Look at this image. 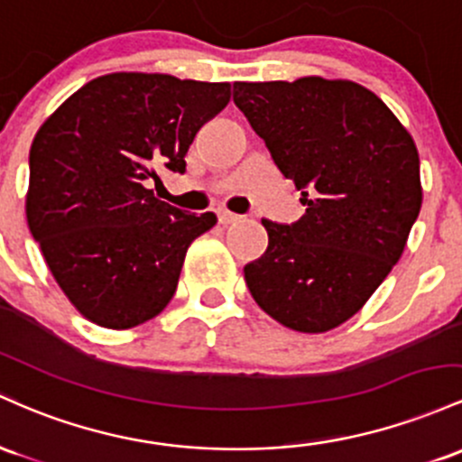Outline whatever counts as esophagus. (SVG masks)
Wrapping results in <instances>:
<instances>
[{
    "instance_id": "1",
    "label": "esophagus",
    "mask_w": 462,
    "mask_h": 462,
    "mask_svg": "<svg viewBox=\"0 0 462 462\" xmlns=\"http://www.w3.org/2000/svg\"><path fill=\"white\" fill-rule=\"evenodd\" d=\"M217 220H220V225H236L237 220H240V216L237 214H231L229 209H220L217 211Z\"/></svg>"
}]
</instances>
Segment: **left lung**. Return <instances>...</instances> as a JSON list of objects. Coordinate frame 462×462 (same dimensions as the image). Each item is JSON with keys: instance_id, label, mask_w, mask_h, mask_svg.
<instances>
[{"instance_id": "obj_1", "label": "left lung", "mask_w": 462, "mask_h": 462, "mask_svg": "<svg viewBox=\"0 0 462 462\" xmlns=\"http://www.w3.org/2000/svg\"><path fill=\"white\" fill-rule=\"evenodd\" d=\"M233 102L308 207L292 225L262 220L268 248L245 266L246 286L290 329L338 328L402 257L423 199L417 146L349 80L236 82Z\"/></svg>"}]
</instances>
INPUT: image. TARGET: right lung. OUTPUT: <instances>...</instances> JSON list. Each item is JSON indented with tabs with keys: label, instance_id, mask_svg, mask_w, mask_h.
I'll return each mask as SVG.
<instances>
[{
	"label": "right lung",
	"instance_id": "1",
	"mask_svg": "<svg viewBox=\"0 0 462 462\" xmlns=\"http://www.w3.org/2000/svg\"><path fill=\"white\" fill-rule=\"evenodd\" d=\"M229 100V82L122 71L87 82L39 128L25 216L85 319L128 329L174 297L188 246L216 214L163 203L150 183L185 172L196 133Z\"/></svg>",
	"mask_w": 462,
	"mask_h": 462
}]
</instances>
